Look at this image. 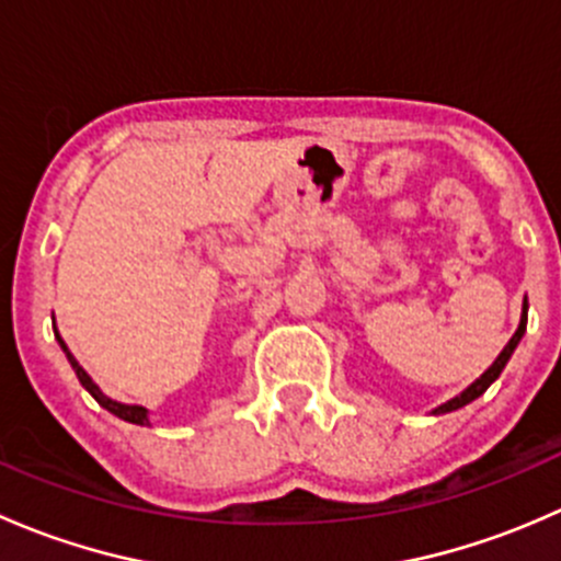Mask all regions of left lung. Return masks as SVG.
Wrapping results in <instances>:
<instances>
[{
  "label": "left lung",
  "mask_w": 561,
  "mask_h": 561,
  "mask_svg": "<svg viewBox=\"0 0 561 561\" xmlns=\"http://www.w3.org/2000/svg\"><path fill=\"white\" fill-rule=\"evenodd\" d=\"M526 309H529V304H526V298H524V307H522V322H518L516 333H513V336H511V342L505 344V350H502V353L496 355V360H494V364H491L489 369H485L483 375H480L478 380L472 382V386H467V388H463L461 393L454 396V399H448V401H445V404L434 407V410H432V415H445V412L461 410V407H467L469 401H474V399H478V396H483L485 390H489L491 382H494L496 377L502 375V369H505V366H507V360H511V355L516 353L518 342H522V339H524V333H526Z\"/></svg>",
  "instance_id": "obj_1"
}]
</instances>
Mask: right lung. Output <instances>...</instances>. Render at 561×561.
Segmentation results:
<instances>
[{"label":"right lung","mask_w":561,"mask_h":561,"mask_svg":"<svg viewBox=\"0 0 561 561\" xmlns=\"http://www.w3.org/2000/svg\"><path fill=\"white\" fill-rule=\"evenodd\" d=\"M54 336H56V342H59L61 353H65V355H67V360H70L72 371H76V377H78V380H81V386L87 388L89 393L94 396V401H98L100 407H105V410L111 412V415L122 417V421H127V423H135V426H149V410H146V407H140V404H122V401L111 399V396H105L103 390H100L98 382H94L92 377L87 375V369H83V366L78 364V360H76V355H72L70 350H67L65 339H61V336H59V331H56V322H54Z\"/></svg>","instance_id":"right-lung-1"}]
</instances>
